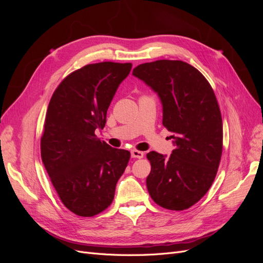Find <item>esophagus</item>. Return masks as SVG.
Instances as JSON below:
<instances>
[{
    "label": "esophagus",
    "instance_id": "obj_1",
    "mask_svg": "<svg viewBox=\"0 0 263 263\" xmlns=\"http://www.w3.org/2000/svg\"><path fill=\"white\" fill-rule=\"evenodd\" d=\"M132 157L141 159V158H144V153H142V151H138V150H132Z\"/></svg>",
    "mask_w": 263,
    "mask_h": 263
}]
</instances>
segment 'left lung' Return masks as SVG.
I'll list each match as a JSON object with an SVG mask.
<instances>
[{"instance_id": "1", "label": "left lung", "mask_w": 263, "mask_h": 263, "mask_svg": "<svg viewBox=\"0 0 263 263\" xmlns=\"http://www.w3.org/2000/svg\"><path fill=\"white\" fill-rule=\"evenodd\" d=\"M133 76L157 93L162 124L176 147L169 157L147 154L149 195L163 209L186 210L210 190L219 165L222 123L216 97L200 71L184 61L142 63Z\"/></svg>"}]
</instances>
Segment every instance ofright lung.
Masks as SVG:
<instances>
[{
    "instance_id": "obj_1",
    "label": "right lung",
    "mask_w": 263,
    "mask_h": 263,
    "mask_svg": "<svg viewBox=\"0 0 263 263\" xmlns=\"http://www.w3.org/2000/svg\"><path fill=\"white\" fill-rule=\"evenodd\" d=\"M132 63L100 62L69 74L53 92L41 141L42 160L61 202L82 217L112 204L118 179L129 161L128 150L101 141L114 95Z\"/></svg>"
}]
</instances>
